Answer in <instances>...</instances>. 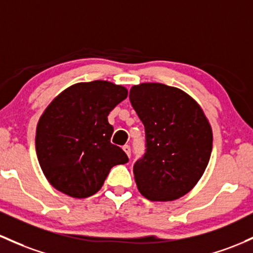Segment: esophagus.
I'll return each instance as SVG.
<instances>
[{
    "mask_svg": "<svg viewBox=\"0 0 253 253\" xmlns=\"http://www.w3.org/2000/svg\"><path fill=\"white\" fill-rule=\"evenodd\" d=\"M122 149H124V151L126 152L127 156L131 157V146H129V145H124V148H122Z\"/></svg>",
    "mask_w": 253,
    "mask_h": 253,
    "instance_id": "1",
    "label": "esophagus"
}]
</instances>
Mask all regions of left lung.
<instances>
[{
	"label": "left lung",
	"mask_w": 253,
	"mask_h": 253,
	"mask_svg": "<svg viewBox=\"0 0 253 253\" xmlns=\"http://www.w3.org/2000/svg\"><path fill=\"white\" fill-rule=\"evenodd\" d=\"M129 101L146 134L145 155L133 167L138 190L149 201H175L197 185L209 163V120L188 93L161 83L132 86Z\"/></svg>",
	"instance_id": "1"
}]
</instances>
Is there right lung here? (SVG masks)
Wrapping results in <instances>:
<instances>
[{
  "label": "right lung",
  "instance_id": "add662e5",
  "mask_svg": "<svg viewBox=\"0 0 253 253\" xmlns=\"http://www.w3.org/2000/svg\"><path fill=\"white\" fill-rule=\"evenodd\" d=\"M128 95L107 80L78 83L63 90L42 114L36 152L44 176L60 192L86 198L101 190L110 169L128 157L110 143L108 115Z\"/></svg>",
  "mask_w": 253,
  "mask_h": 253
}]
</instances>
